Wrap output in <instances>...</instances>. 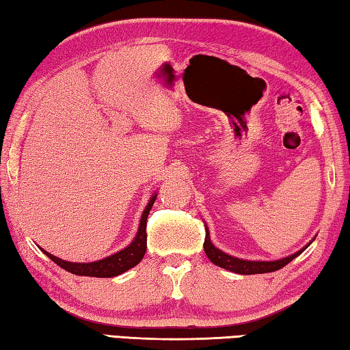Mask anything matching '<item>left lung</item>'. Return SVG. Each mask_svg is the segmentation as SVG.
Returning <instances> with one entry per match:
<instances>
[{
  "mask_svg": "<svg viewBox=\"0 0 350 350\" xmlns=\"http://www.w3.org/2000/svg\"><path fill=\"white\" fill-rule=\"evenodd\" d=\"M310 245V242L307 244L304 248H301L299 252H296L293 254H290L287 258L278 259V260H247V259H239L234 256H230V254L224 253L222 250H219L217 247L213 245V242L210 239V232L205 225V242H204V250L206 253V256L211 260L213 264L219 265L225 270L233 271V273H239V275H256V273H270V271H276L282 269L284 265H287L290 260H293L296 256H299L307 247Z\"/></svg>",
  "mask_w": 350,
  "mask_h": 350,
  "instance_id": "1",
  "label": "left lung"
}]
</instances>
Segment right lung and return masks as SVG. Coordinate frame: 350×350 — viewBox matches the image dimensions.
I'll list each match as a JSON object with an SVG mask.
<instances>
[{
  "label": "right lung",
  "instance_id": "right-lung-1",
  "mask_svg": "<svg viewBox=\"0 0 350 350\" xmlns=\"http://www.w3.org/2000/svg\"><path fill=\"white\" fill-rule=\"evenodd\" d=\"M156 200V194L150 199L146 208L144 210V215L140 217V225L135 234L134 241L126 248L111 254L108 258H103L100 260H94V262H69V260H63L60 258L54 256V254L44 252L47 258H51L57 265H60L62 269L68 270L69 273L79 275V276H94V278H112L117 275L125 273L126 270L133 269L134 265H137L142 258L145 256L146 252V219L150 215V210Z\"/></svg>",
  "mask_w": 350,
  "mask_h": 350
}]
</instances>
